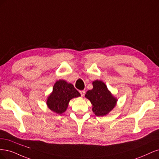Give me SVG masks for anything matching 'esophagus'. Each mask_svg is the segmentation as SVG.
I'll use <instances>...</instances> for the list:
<instances>
[{
  "instance_id": "obj_1",
  "label": "esophagus",
  "mask_w": 159,
  "mask_h": 159,
  "mask_svg": "<svg viewBox=\"0 0 159 159\" xmlns=\"http://www.w3.org/2000/svg\"><path fill=\"white\" fill-rule=\"evenodd\" d=\"M79 93H80V94L81 96H84V94H85V91H84V90H80Z\"/></svg>"
}]
</instances>
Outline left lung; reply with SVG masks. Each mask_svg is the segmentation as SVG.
I'll return each instance as SVG.
<instances>
[{
	"instance_id": "8db88e82",
	"label": "left lung",
	"mask_w": 159,
	"mask_h": 159,
	"mask_svg": "<svg viewBox=\"0 0 159 159\" xmlns=\"http://www.w3.org/2000/svg\"><path fill=\"white\" fill-rule=\"evenodd\" d=\"M93 89L87 91L85 97L93 104V111L97 116H104L114 108L117 99L107 90L106 84L101 80L93 83Z\"/></svg>"
}]
</instances>
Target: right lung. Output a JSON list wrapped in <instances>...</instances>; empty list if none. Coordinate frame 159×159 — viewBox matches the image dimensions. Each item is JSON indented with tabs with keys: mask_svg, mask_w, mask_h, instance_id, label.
I'll use <instances>...</instances> for the list:
<instances>
[{
	"mask_svg": "<svg viewBox=\"0 0 159 159\" xmlns=\"http://www.w3.org/2000/svg\"><path fill=\"white\" fill-rule=\"evenodd\" d=\"M80 96L72 84L59 80L54 84L52 93L48 98L47 104L51 110L61 114L66 111L70 99Z\"/></svg>",
	"mask_w": 159,
	"mask_h": 159,
	"instance_id": "right-lung-1",
	"label": "right lung"
}]
</instances>
